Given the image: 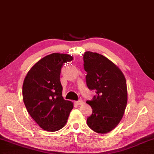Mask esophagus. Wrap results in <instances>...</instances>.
Wrapping results in <instances>:
<instances>
[{
  "instance_id": "34e87169",
  "label": "esophagus",
  "mask_w": 154,
  "mask_h": 154,
  "mask_svg": "<svg viewBox=\"0 0 154 154\" xmlns=\"http://www.w3.org/2000/svg\"><path fill=\"white\" fill-rule=\"evenodd\" d=\"M75 103L77 105H81V104H83V101L82 100H79L78 101H75Z\"/></svg>"
}]
</instances>
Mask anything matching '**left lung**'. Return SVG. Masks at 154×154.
Masks as SVG:
<instances>
[{
    "instance_id": "8db88e82",
    "label": "left lung",
    "mask_w": 154,
    "mask_h": 154,
    "mask_svg": "<svg viewBox=\"0 0 154 154\" xmlns=\"http://www.w3.org/2000/svg\"><path fill=\"white\" fill-rule=\"evenodd\" d=\"M83 59L87 86L96 93L86 102L93 110L87 124L95 132L107 133L118 125L125 112L127 103L125 77L118 66L102 54L87 51Z\"/></svg>"
}]
</instances>
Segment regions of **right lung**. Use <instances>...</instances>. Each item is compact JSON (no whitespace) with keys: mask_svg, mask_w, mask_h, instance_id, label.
I'll return each mask as SVG.
<instances>
[{"mask_svg":"<svg viewBox=\"0 0 154 154\" xmlns=\"http://www.w3.org/2000/svg\"><path fill=\"white\" fill-rule=\"evenodd\" d=\"M71 56L53 53L42 58L27 72L23 84V99L30 116L42 129L57 131L67 121L73 108L63 97L60 75Z\"/></svg>","mask_w":154,"mask_h":154,"instance_id":"1","label":"right lung"}]
</instances>
